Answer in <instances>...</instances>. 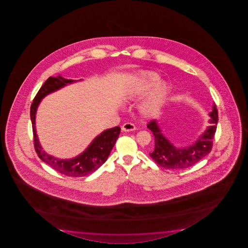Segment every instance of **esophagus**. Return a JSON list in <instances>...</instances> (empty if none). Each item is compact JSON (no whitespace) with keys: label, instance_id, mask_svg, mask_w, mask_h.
<instances>
[{"label":"esophagus","instance_id":"34e87169","mask_svg":"<svg viewBox=\"0 0 248 248\" xmlns=\"http://www.w3.org/2000/svg\"><path fill=\"white\" fill-rule=\"evenodd\" d=\"M122 131L124 132H131V131H134L136 129L135 125L131 122H126L125 124H123L122 126Z\"/></svg>","mask_w":248,"mask_h":248}]
</instances>
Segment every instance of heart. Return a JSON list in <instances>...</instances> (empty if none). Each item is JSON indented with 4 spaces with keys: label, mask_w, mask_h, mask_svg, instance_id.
Instances as JSON below:
<instances>
[{
    "label": "heart",
    "mask_w": 248,
    "mask_h": 248,
    "mask_svg": "<svg viewBox=\"0 0 248 248\" xmlns=\"http://www.w3.org/2000/svg\"><path fill=\"white\" fill-rule=\"evenodd\" d=\"M159 80V76L153 72H145L140 76L138 82L139 93H145L149 92L152 88L155 87L152 93L151 97L143 106L142 111L145 114H155L158 113L161 106L163 105L165 100L167 99L169 92L168 83L161 81L157 85ZM131 93H133V92Z\"/></svg>",
    "instance_id": "b5f03b06"
}]
</instances>
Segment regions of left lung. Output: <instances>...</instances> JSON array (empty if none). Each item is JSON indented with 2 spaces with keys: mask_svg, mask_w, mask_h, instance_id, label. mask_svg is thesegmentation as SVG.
Segmentation results:
<instances>
[{
  "mask_svg": "<svg viewBox=\"0 0 248 248\" xmlns=\"http://www.w3.org/2000/svg\"><path fill=\"white\" fill-rule=\"evenodd\" d=\"M209 115L211 126H208L202 136H200L196 142L184 148L174 147L161 134V130L155 120L151 121L147 126L153 132L155 145V150L149 154L150 157L160 167L169 169H182L192 167L197 163L210 153L213 147V139L216 132L218 120L216 106H214V109Z\"/></svg>",
  "mask_w": 248,
  "mask_h": 248,
  "instance_id": "8db88e82",
  "label": "left lung"
}]
</instances>
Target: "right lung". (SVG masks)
Instances as JSON below:
<instances>
[{
	"mask_svg": "<svg viewBox=\"0 0 248 248\" xmlns=\"http://www.w3.org/2000/svg\"><path fill=\"white\" fill-rule=\"evenodd\" d=\"M74 80L64 79L60 76L57 77H49L44 82V84L42 85V88H40L33 100V103L31 104L30 108V118L32 122L34 135V149L37 153L39 158L62 174L67 176L82 177L94 172L105 162L119 137L121 127L115 126L104 131L93 140V142L86 149V151L71 160H59L53 156L48 155L43 151L38 140L34 126L35 113L38 105L40 101H42V98L46 96V94L58 90L59 88H62L67 83H71Z\"/></svg>",
	"mask_w": 248,
	"mask_h": 248,
	"instance_id": "right-lung-1",
	"label": "right lung"
}]
</instances>
